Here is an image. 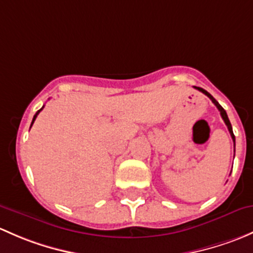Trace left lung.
<instances>
[{
  "label": "left lung",
  "instance_id": "obj_1",
  "mask_svg": "<svg viewBox=\"0 0 253 253\" xmlns=\"http://www.w3.org/2000/svg\"><path fill=\"white\" fill-rule=\"evenodd\" d=\"M195 88H197V90H199V91H201V92H204L206 96H208V97H210L211 100H212V102L214 103V105H215V107H217L218 109H219V112H220V116H222V118H223L224 123H225V126H228V130H229V132H230V135H231V139H233V141H234V147H235V136H234L233 127H231L230 121H229V118H228V114H226V112L224 111V108L222 107V106L219 105V103L217 102V100H215V98L213 97V96L211 95V93H208L207 91L204 90V88H202V87H197V86H195Z\"/></svg>",
  "mask_w": 253,
  "mask_h": 253
}]
</instances>
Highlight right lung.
<instances>
[{
  "mask_svg": "<svg viewBox=\"0 0 253 253\" xmlns=\"http://www.w3.org/2000/svg\"><path fill=\"white\" fill-rule=\"evenodd\" d=\"M42 108H43V107H42ZM42 108H41V109H39V111L36 112V114H35V116H34V118H33V122H31V126H33V124H34V122H35V119H36V117H38V114L40 113L41 111H42ZM30 127H31V126H30Z\"/></svg>",
  "mask_w": 253,
  "mask_h": 253,
  "instance_id": "1",
  "label": "right lung"
}]
</instances>
